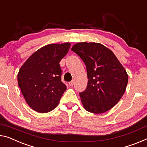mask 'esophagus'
<instances>
[{"instance_id": "esophagus-1", "label": "esophagus", "mask_w": 147, "mask_h": 147, "mask_svg": "<svg viewBox=\"0 0 147 147\" xmlns=\"http://www.w3.org/2000/svg\"><path fill=\"white\" fill-rule=\"evenodd\" d=\"M74 81H70V82H69V86L72 87V86H73V85H74Z\"/></svg>"}]
</instances>
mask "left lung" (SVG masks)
<instances>
[{"label":"left lung","instance_id":"8db88e82","mask_svg":"<svg viewBox=\"0 0 147 147\" xmlns=\"http://www.w3.org/2000/svg\"><path fill=\"white\" fill-rule=\"evenodd\" d=\"M71 51L87 67L88 83L80 96L83 107L93 114H102L119 102L125 91L128 76L113 52L98 42H81Z\"/></svg>","mask_w":147,"mask_h":147}]
</instances>
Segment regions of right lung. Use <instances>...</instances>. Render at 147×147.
<instances>
[{
	"instance_id": "1",
	"label": "right lung",
	"mask_w": 147,
	"mask_h": 147,
	"mask_svg": "<svg viewBox=\"0 0 147 147\" xmlns=\"http://www.w3.org/2000/svg\"><path fill=\"white\" fill-rule=\"evenodd\" d=\"M70 42L49 44L32 54L20 67L18 83L26 102L39 113L57 107L66 86L61 81L60 62L68 53Z\"/></svg>"
}]
</instances>
